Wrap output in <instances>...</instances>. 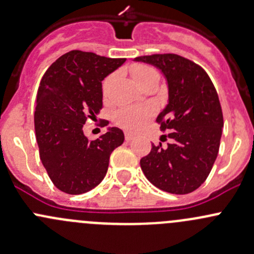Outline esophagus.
<instances>
[{
    "label": "esophagus",
    "mask_w": 254,
    "mask_h": 254,
    "mask_svg": "<svg viewBox=\"0 0 254 254\" xmlns=\"http://www.w3.org/2000/svg\"><path fill=\"white\" fill-rule=\"evenodd\" d=\"M134 135L130 134V132H125V140L127 141H131V140H134Z\"/></svg>",
    "instance_id": "obj_1"
}]
</instances>
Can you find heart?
<instances>
[{
    "label": "heart",
    "instance_id": "heart-1",
    "mask_svg": "<svg viewBox=\"0 0 254 254\" xmlns=\"http://www.w3.org/2000/svg\"><path fill=\"white\" fill-rule=\"evenodd\" d=\"M130 73H131L135 82L141 87L151 81H158V78H160L157 70L153 68L152 66L145 65V64H135V65H132L130 67ZM113 79H114V75H111L103 81L102 92H103L104 97L108 94ZM153 113H155V108L150 104L142 107H125V108L119 109L115 113L114 122L119 127H124L125 130L137 131L152 118Z\"/></svg>",
    "mask_w": 254,
    "mask_h": 254
}]
</instances>
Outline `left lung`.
<instances>
[{
  "label": "left lung",
  "mask_w": 254,
  "mask_h": 254,
  "mask_svg": "<svg viewBox=\"0 0 254 254\" xmlns=\"http://www.w3.org/2000/svg\"><path fill=\"white\" fill-rule=\"evenodd\" d=\"M135 61L157 67L168 84V103L156 122L172 141L152 145L140 160L143 175L161 190L191 193L205 182L219 152L224 118L216 89L204 68L177 54Z\"/></svg>",
  "instance_id": "obj_1"
}]
</instances>
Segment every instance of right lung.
<instances>
[{"label": "right lung", "instance_id": "right-lung-1", "mask_svg": "<svg viewBox=\"0 0 254 254\" xmlns=\"http://www.w3.org/2000/svg\"><path fill=\"white\" fill-rule=\"evenodd\" d=\"M125 60L72 50L51 64L40 81L34 113L39 156L54 186L64 193L76 195L98 186L111 153L124 142L119 127H108L91 141L83 124L103 107L102 81Z\"/></svg>", "mask_w": 254, "mask_h": 254}]
</instances>
